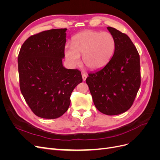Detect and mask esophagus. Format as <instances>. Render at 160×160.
Instances as JSON below:
<instances>
[{
  "mask_svg": "<svg viewBox=\"0 0 160 160\" xmlns=\"http://www.w3.org/2000/svg\"><path fill=\"white\" fill-rule=\"evenodd\" d=\"M82 77H83V81H85L86 80V78H87V75H86V74H85V73H83V74H82Z\"/></svg>",
  "mask_w": 160,
  "mask_h": 160,
  "instance_id": "esophagus-1",
  "label": "esophagus"
}]
</instances>
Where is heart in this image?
Here are the masks:
<instances>
[{
    "label": "heart",
    "mask_w": 160,
    "mask_h": 160,
    "mask_svg": "<svg viewBox=\"0 0 160 160\" xmlns=\"http://www.w3.org/2000/svg\"><path fill=\"white\" fill-rule=\"evenodd\" d=\"M116 43L111 34L108 32L86 31L76 35L72 39V47L67 45L65 56L72 67L80 64L83 56L85 65L95 71L103 68L112 58Z\"/></svg>",
    "instance_id": "obj_1"
}]
</instances>
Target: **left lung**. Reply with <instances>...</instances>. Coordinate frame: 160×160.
<instances>
[{"label":"left lung","mask_w":160,"mask_h":160,"mask_svg":"<svg viewBox=\"0 0 160 160\" xmlns=\"http://www.w3.org/2000/svg\"><path fill=\"white\" fill-rule=\"evenodd\" d=\"M115 38L114 54L103 68L89 73L86 79L94 105L100 112L115 115L133 105L141 84L139 55L130 38L108 27Z\"/></svg>","instance_id":"1"}]
</instances>
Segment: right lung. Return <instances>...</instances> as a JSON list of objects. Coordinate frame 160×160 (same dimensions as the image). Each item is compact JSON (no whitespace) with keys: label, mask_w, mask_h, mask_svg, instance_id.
I'll use <instances>...</instances> for the list:
<instances>
[{"label":"right lung","mask_w":160,"mask_h":160,"mask_svg":"<svg viewBox=\"0 0 160 160\" xmlns=\"http://www.w3.org/2000/svg\"><path fill=\"white\" fill-rule=\"evenodd\" d=\"M67 28L42 31L28 37L18 57L20 89L37 116L56 119L68 109L70 97L83 81L81 71L62 65Z\"/></svg>","instance_id":"1"}]
</instances>
